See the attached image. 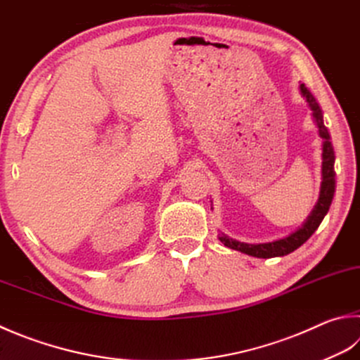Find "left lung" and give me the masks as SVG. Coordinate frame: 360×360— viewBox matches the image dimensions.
Wrapping results in <instances>:
<instances>
[{"mask_svg":"<svg viewBox=\"0 0 360 360\" xmlns=\"http://www.w3.org/2000/svg\"><path fill=\"white\" fill-rule=\"evenodd\" d=\"M301 94L304 98L307 100V103L310 106L311 112H314V119L315 124L318 127V133L323 139V165H321V188H320V198H318V202L315 208L311 210L310 216L307 221L302 224V227H300L291 235L285 236L282 240H276L271 243H259V244H250V243H241L236 241L233 238H229L227 235H221L219 240L224 243V246H227L230 249L240 250L243 254L257 257V259H271V257H283L290 252H293L300 246H302L311 235H314L315 230L320 227L321 221L324 219V216L329 212V207L332 203V199H334V193H335V171H334V162H335V155H334V147H332L330 136L328 128L324 127L323 122V112L320 105L316 103L315 97L311 96V92L307 89L306 84L300 86Z\"/></svg>","mask_w":360,"mask_h":360,"instance_id":"8db88e82","label":"left lung"}]
</instances>
